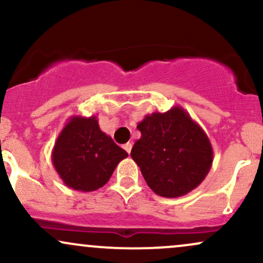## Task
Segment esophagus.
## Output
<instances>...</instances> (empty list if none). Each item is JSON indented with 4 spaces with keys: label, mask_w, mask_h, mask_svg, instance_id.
<instances>
[{
    "label": "esophagus",
    "mask_w": 263,
    "mask_h": 263,
    "mask_svg": "<svg viewBox=\"0 0 263 263\" xmlns=\"http://www.w3.org/2000/svg\"><path fill=\"white\" fill-rule=\"evenodd\" d=\"M123 148H125V151L127 153H131V149H132V143H129V142H127L126 144H123Z\"/></svg>",
    "instance_id": "obj_1"
}]
</instances>
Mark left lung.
<instances>
[{"label":"left lung","mask_w":263,"mask_h":263,"mask_svg":"<svg viewBox=\"0 0 263 263\" xmlns=\"http://www.w3.org/2000/svg\"><path fill=\"white\" fill-rule=\"evenodd\" d=\"M137 128L141 138L131 157L157 195L179 198L200 185L213 164V147L183 107L146 115Z\"/></svg>","instance_id":"1"}]
</instances>
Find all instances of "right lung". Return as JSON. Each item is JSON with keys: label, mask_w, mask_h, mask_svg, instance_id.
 I'll list each match as a JSON object with an SVG mask.
<instances>
[{"label": "right lung", "mask_w": 263, "mask_h": 263, "mask_svg": "<svg viewBox=\"0 0 263 263\" xmlns=\"http://www.w3.org/2000/svg\"><path fill=\"white\" fill-rule=\"evenodd\" d=\"M127 152L102 132L98 117L71 116L54 143L52 162L69 188L93 192L108 182Z\"/></svg>", "instance_id": "1"}]
</instances>
